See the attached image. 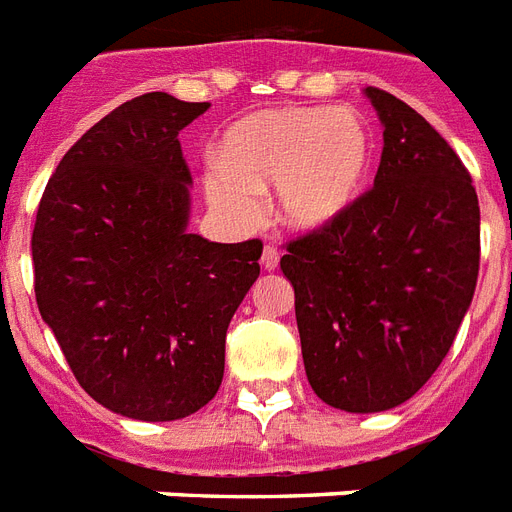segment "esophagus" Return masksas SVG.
<instances>
[{"label": "esophagus", "instance_id": "1", "mask_svg": "<svg viewBox=\"0 0 512 512\" xmlns=\"http://www.w3.org/2000/svg\"><path fill=\"white\" fill-rule=\"evenodd\" d=\"M279 257H281L279 249L273 247V244H265V249H263V268H265V271H276V268H279Z\"/></svg>", "mask_w": 512, "mask_h": 512}]
</instances>
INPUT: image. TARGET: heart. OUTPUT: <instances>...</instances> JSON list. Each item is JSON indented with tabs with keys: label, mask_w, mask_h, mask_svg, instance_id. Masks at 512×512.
<instances>
[{
	"label": "heart",
	"mask_w": 512,
	"mask_h": 512,
	"mask_svg": "<svg viewBox=\"0 0 512 512\" xmlns=\"http://www.w3.org/2000/svg\"><path fill=\"white\" fill-rule=\"evenodd\" d=\"M372 159L369 127L348 108H268L225 132L220 164L204 175L209 201L241 223L276 188L284 223L311 231L350 207Z\"/></svg>",
	"instance_id": "heart-1"
}]
</instances>
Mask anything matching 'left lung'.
Returning <instances> with one entry per match:
<instances>
[{"instance_id": "left-lung-1", "label": "left lung", "mask_w": 512, "mask_h": 512, "mask_svg": "<svg viewBox=\"0 0 512 512\" xmlns=\"http://www.w3.org/2000/svg\"><path fill=\"white\" fill-rule=\"evenodd\" d=\"M366 95L385 127L374 185L281 257L311 388L361 414L404 404L430 380L481 260L476 185L460 156L404 100Z\"/></svg>"}]
</instances>
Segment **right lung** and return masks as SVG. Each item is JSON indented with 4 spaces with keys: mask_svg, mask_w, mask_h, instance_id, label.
Listing matches in <instances>:
<instances>
[{
    "mask_svg": "<svg viewBox=\"0 0 512 512\" xmlns=\"http://www.w3.org/2000/svg\"><path fill=\"white\" fill-rule=\"evenodd\" d=\"M209 103L146 92L60 159L36 209V305L106 409L170 422L215 398L225 332L260 276L263 241L185 231L191 170L177 132Z\"/></svg>",
    "mask_w": 512,
    "mask_h": 512,
    "instance_id": "obj_1",
    "label": "right lung"
}]
</instances>
